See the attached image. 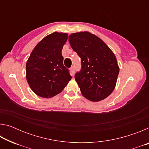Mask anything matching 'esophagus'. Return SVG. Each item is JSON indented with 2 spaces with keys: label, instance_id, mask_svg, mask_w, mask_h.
<instances>
[{
  "label": "esophagus",
  "instance_id": "1",
  "mask_svg": "<svg viewBox=\"0 0 149 149\" xmlns=\"http://www.w3.org/2000/svg\"><path fill=\"white\" fill-rule=\"evenodd\" d=\"M70 72H71V74L72 75H74V74H75V67H74V65H73V66L70 68Z\"/></svg>",
  "mask_w": 149,
  "mask_h": 149
}]
</instances>
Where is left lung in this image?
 I'll return each instance as SVG.
<instances>
[{
  "label": "left lung",
  "instance_id": "8db88e82",
  "mask_svg": "<svg viewBox=\"0 0 149 149\" xmlns=\"http://www.w3.org/2000/svg\"><path fill=\"white\" fill-rule=\"evenodd\" d=\"M68 38L81 59V68L75 79L83 96L93 102L106 99L114 91L120 71L114 54L99 37L89 32L75 33Z\"/></svg>",
  "mask_w": 149,
  "mask_h": 149
}]
</instances>
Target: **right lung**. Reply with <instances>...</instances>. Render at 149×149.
Wrapping results in <instances>:
<instances>
[{
  "label": "right lung",
  "mask_w": 149,
  "mask_h": 149,
  "mask_svg": "<svg viewBox=\"0 0 149 149\" xmlns=\"http://www.w3.org/2000/svg\"><path fill=\"white\" fill-rule=\"evenodd\" d=\"M68 39L65 33L54 32L42 39L26 63V79L37 95L51 98L64 89L72 79L63 64L62 50Z\"/></svg>",
  "instance_id": "add662e5"
}]
</instances>
